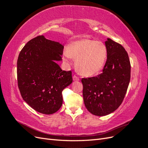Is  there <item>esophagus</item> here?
I'll return each mask as SVG.
<instances>
[{
	"label": "esophagus",
	"instance_id": "34e87169",
	"mask_svg": "<svg viewBox=\"0 0 148 148\" xmlns=\"http://www.w3.org/2000/svg\"><path fill=\"white\" fill-rule=\"evenodd\" d=\"M73 81H79V79L78 77H77V76L74 75L73 77Z\"/></svg>",
	"mask_w": 148,
	"mask_h": 148
}]
</instances>
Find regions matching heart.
Returning a JSON list of instances; mask_svg holds the SVG:
<instances>
[{"label": "heart", "mask_w": 148, "mask_h": 148, "mask_svg": "<svg viewBox=\"0 0 148 148\" xmlns=\"http://www.w3.org/2000/svg\"><path fill=\"white\" fill-rule=\"evenodd\" d=\"M66 61L76 59L75 65L82 75L91 77L99 73L106 64L107 49L99 41L82 39L71 42L64 51Z\"/></svg>", "instance_id": "b5f03b06"}]
</instances>
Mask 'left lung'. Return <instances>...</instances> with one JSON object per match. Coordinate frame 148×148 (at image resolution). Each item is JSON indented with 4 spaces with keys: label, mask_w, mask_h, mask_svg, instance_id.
Here are the masks:
<instances>
[{
    "label": "left lung",
    "mask_w": 148,
    "mask_h": 148,
    "mask_svg": "<svg viewBox=\"0 0 148 148\" xmlns=\"http://www.w3.org/2000/svg\"><path fill=\"white\" fill-rule=\"evenodd\" d=\"M105 45L107 56L102 73L82 79L84 105L97 116L109 115L119 108L130 80V62L125 49L109 38Z\"/></svg>",
    "instance_id": "8db88e82"
}]
</instances>
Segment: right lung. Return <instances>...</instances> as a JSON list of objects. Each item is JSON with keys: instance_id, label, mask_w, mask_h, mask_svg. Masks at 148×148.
<instances>
[{"instance_id": "right-lung-1", "label": "right lung", "mask_w": 148, "mask_h": 148, "mask_svg": "<svg viewBox=\"0 0 148 148\" xmlns=\"http://www.w3.org/2000/svg\"><path fill=\"white\" fill-rule=\"evenodd\" d=\"M64 45L39 36L30 40L17 60L18 85L23 100L36 111L50 115L59 110L62 92L72 83L71 71H63Z\"/></svg>"}]
</instances>
